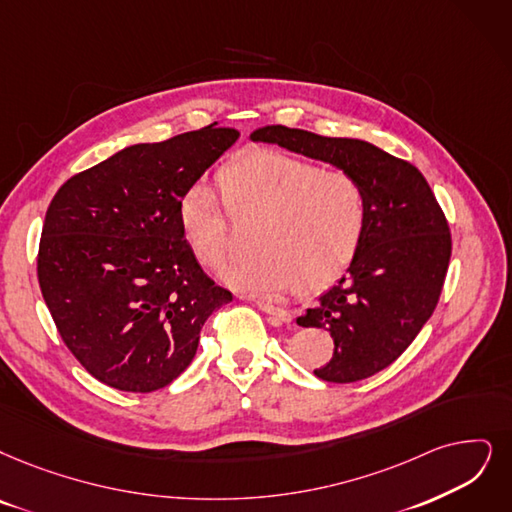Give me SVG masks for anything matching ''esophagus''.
Returning a JSON list of instances; mask_svg holds the SVG:
<instances>
[{"label":"esophagus","mask_w":512,"mask_h":512,"mask_svg":"<svg viewBox=\"0 0 512 512\" xmlns=\"http://www.w3.org/2000/svg\"><path fill=\"white\" fill-rule=\"evenodd\" d=\"M256 306H258V309H260L262 313L271 315L273 323H290V321H292V313H290L288 309H281V306H275V304L264 302V300H258Z\"/></svg>","instance_id":"esophagus-1"}]
</instances>
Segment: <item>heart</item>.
I'll list each match as a JSON object with an SVG mask.
<instances>
[{
  "mask_svg": "<svg viewBox=\"0 0 512 512\" xmlns=\"http://www.w3.org/2000/svg\"><path fill=\"white\" fill-rule=\"evenodd\" d=\"M224 207L237 220L256 218V248L220 271L233 290L277 296L296 283L319 290L351 267L370 224V195L349 170L277 151H252L218 174ZM218 195L193 185L180 197L178 222L191 254L218 267L231 218Z\"/></svg>",
  "mask_w": 512,
  "mask_h": 512,
  "instance_id": "obj_1",
  "label": "heart"
}]
</instances>
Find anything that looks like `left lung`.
Segmentation results:
<instances>
[{"label":"left lung","mask_w":512,"mask_h":512,"mask_svg":"<svg viewBox=\"0 0 512 512\" xmlns=\"http://www.w3.org/2000/svg\"><path fill=\"white\" fill-rule=\"evenodd\" d=\"M353 172L370 195L361 248L332 290L296 319L323 327L334 355L325 382H357L391 365L431 319L452 256V235L426 178L410 161L357 138H327L285 126L250 136Z\"/></svg>","instance_id":"obj_1"}]
</instances>
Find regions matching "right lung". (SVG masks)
<instances>
[{"label":"right lung","instance_id":"obj_1","mask_svg":"<svg viewBox=\"0 0 512 512\" xmlns=\"http://www.w3.org/2000/svg\"><path fill=\"white\" fill-rule=\"evenodd\" d=\"M237 138L210 124L126 147L50 201L39 288L67 349L102 384L168 386L193 361L206 319L233 300L191 254L178 203Z\"/></svg>","mask_w":512,"mask_h":512}]
</instances>
